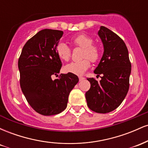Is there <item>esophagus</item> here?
Masks as SVG:
<instances>
[{"instance_id":"esophagus-1","label":"esophagus","mask_w":148,"mask_h":148,"mask_svg":"<svg viewBox=\"0 0 148 148\" xmlns=\"http://www.w3.org/2000/svg\"><path fill=\"white\" fill-rule=\"evenodd\" d=\"M79 81H83V80H84L85 78L84 77H82V76H79Z\"/></svg>"}]
</instances>
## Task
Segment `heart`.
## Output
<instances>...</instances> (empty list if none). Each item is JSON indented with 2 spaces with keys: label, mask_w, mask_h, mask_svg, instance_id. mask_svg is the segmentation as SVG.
<instances>
[{
  "label": "heart",
  "mask_w": 148,
  "mask_h": 148,
  "mask_svg": "<svg viewBox=\"0 0 148 148\" xmlns=\"http://www.w3.org/2000/svg\"><path fill=\"white\" fill-rule=\"evenodd\" d=\"M76 47L83 48L82 58L84 59L79 61H74L66 64L64 67V72L69 74L81 76L84 74L90 66L89 59L93 62L99 60L101 56L99 47L93 45V40L90 37L85 34H80L74 37L71 40ZM56 53L59 58L64 61H68L71 57V49L66 44L60 42L56 47Z\"/></svg>",
  "instance_id": "heart-1"
}]
</instances>
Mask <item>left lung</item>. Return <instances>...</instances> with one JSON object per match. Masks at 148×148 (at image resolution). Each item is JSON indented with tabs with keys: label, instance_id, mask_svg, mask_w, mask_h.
Segmentation results:
<instances>
[{
	"label": "left lung",
	"instance_id": "obj_1",
	"mask_svg": "<svg viewBox=\"0 0 148 148\" xmlns=\"http://www.w3.org/2000/svg\"><path fill=\"white\" fill-rule=\"evenodd\" d=\"M103 46V53L94 73L99 76L98 82L88 78L90 88L86 93L88 106L99 113L113 111L121 104L130 88L131 62L128 49L124 41L104 26L98 31Z\"/></svg>",
	"mask_w": 148,
	"mask_h": 148
}]
</instances>
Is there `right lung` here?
Here are the masks:
<instances>
[{
    "mask_svg": "<svg viewBox=\"0 0 148 148\" xmlns=\"http://www.w3.org/2000/svg\"><path fill=\"white\" fill-rule=\"evenodd\" d=\"M62 35L61 30H40L25 44L18 58L21 90L30 106L43 115L63 111L69 93L79 82L78 76L69 73L51 79L62 67L56 49Z\"/></svg>",
    "mask_w": 148,
    "mask_h": 148,
    "instance_id": "right-lung-1",
    "label": "right lung"
}]
</instances>
